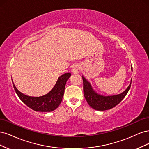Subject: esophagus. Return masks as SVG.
Here are the masks:
<instances>
[{"label": "esophagus", "mask_w": 149, "mask_h": 149, "mask_svg": "<svg viewBox=\"0 0 149 149\" xmlns=\"http://www.w3.org/2000/svg\"><path fill=\"white\" fill-rule=\"evenodd\" d=\"M79 70H80V68L79 65L77 64H75L72 67V72L74 74H77L79 72Z\"/></svg>", "instance_id": "esophagus-1"}]
</instances>
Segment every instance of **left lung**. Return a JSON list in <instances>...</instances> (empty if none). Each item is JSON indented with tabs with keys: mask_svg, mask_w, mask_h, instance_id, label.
<instances>
[{
	"mask_svg": "<svg viewBox=\"0 0 149 149\" xmlns=\"http://www.w3.org/2000/svg\"><path fill=\"white\" fill-rule=\"evenodd\" d=\"M131 69L132 70V67H131ZM81 77L84 83V97L90 106L98 111H104L116 107L126 97L131 88L132 81L131 79V83L128 87L123 93L112 96H103L95 92L90 82L85 79L84 76Z\"/></svg>",
	"mask_w": 149,
	"mask_h": 149,
	"instance_id": "1",
	"label": "left lung"
}]
</instances>
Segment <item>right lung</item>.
Wrapping results in <instances>:
<instances>
[{
    "mask_svg": "<svg viewBox=\"0 0 149 149\" xmlns=\"http://www.w3.org/2000/svg\"><path fill=\"white\" fill-rule=\"evenodd\" d=\"M71 75L70 73H65L60 76L56 85L50 92L41 97H34L27 96L18 90L13 86L18 97L27 106L36 111L50 112L54 111L61 104L63 98L66 81Z\"/></svg>",
    "mask_w": 149,
    "mask_h": 149,
    "instance_id": "1",
    "label": "right lung"
}]
</instances>
